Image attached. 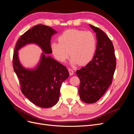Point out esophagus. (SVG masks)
<instances>
[{"instance_id":"1","label":"esophagus","mask_w":134,"mask_h":134,"mask_svg":"<svg viewBox=\"0 0 134 134\" xmlns=\"http://www.w3.org/2000/svg\"><path fill=\"white\" fill-rule=\"evenodd\" d=\"M68 71H69V72L70 75H73V74H74V70L72 69H71V68H69V69H68Z\"/></svg>"}]
</instances>
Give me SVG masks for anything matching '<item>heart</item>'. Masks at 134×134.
<instances>
[{
	"mask_svg": "<svg viewBox=\"0 0 134 134\" xmlns=\"http://www.w3.org/2000/svg\"><path fill=\"white\" fill-rule=\"evenodd\" d=\"M58 41L51 43V49L54 57L61 62H65L70 55L71 64H86L96 50V38L91 31L68 30L59 36Z\"/></svg>",
	"mask_w": 134,
	"mask_h": 134,
	"instance_id": "1",
	"label": "heart"
}]
</instances>
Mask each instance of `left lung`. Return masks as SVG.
Listing matches in <instances>:
<instances>
[{
  "instance_id": "left-lung-1",
  "label": "left lung",
  "mask_w": 134,
  "mask_h": 134,
  "mask_svg": "<svg viewBox=\"0 0 134 134\" xmlns=\"http://www.w3.org/2000/svg\"><path fill=\"white\" fill-rule=\"evenodd\" d=\"M96 33L97 49L93 59L86 66L76 71L80 79L79 94L84 102L98 101L112 84L116 62L111 40L98 27L90 25Z\"/></svg>"
}]
</instances>
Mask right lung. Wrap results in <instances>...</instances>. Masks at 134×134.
Here are the masks:
<instances>
[{
    "label": "right lung",
    "instance_id": "right-lung-1",
    "mask_svg": "<svg viewBox=\"0 0 134 134\" xmlns=\"http://www.w3.org/2000/svg\"><path fill=\"white\" fill-rule=\"evenodd\" d=\"M56 33L49 26L36 25L20 37L14 50L13 66L21 91L31 102L42 108L51 107L57 103L62 84L69 76L65 66L47 55L52 53L51 38ZM29 43L37 44L44 52L38 66L31 70L21 66L18 53V49Z\"/></svg>",
    "mask_w": 134,
    "mask_h": 134
}]
</instances>
